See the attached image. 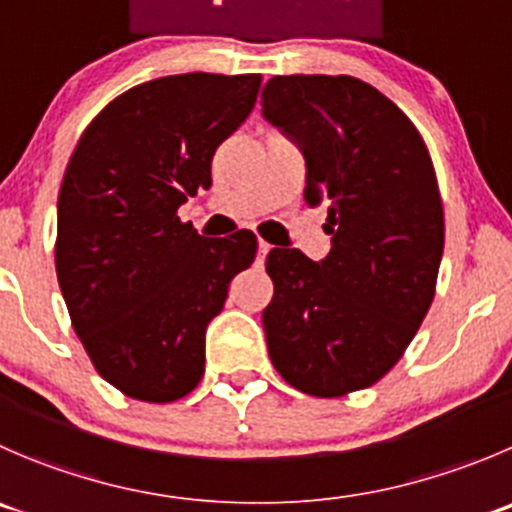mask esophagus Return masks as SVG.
I'll return each mask as SVG.
<instances>
[{
    "mask_svg": "<svg viewBox=\"0 0 512 512\" xmlns=\"http://www.w3.org/2000/svg\"><path fill=\"white\" fill-rule=\"evenodd\" d=\"M267 252H270V245H267L265 240H260V242H257V257H260V260H265V257H267Z\"/></svg>",
    "mask_w": 512,
    "mask_h": 512,
    "instance_id": "1",
    "label": "esophagus"
}]
</instances>
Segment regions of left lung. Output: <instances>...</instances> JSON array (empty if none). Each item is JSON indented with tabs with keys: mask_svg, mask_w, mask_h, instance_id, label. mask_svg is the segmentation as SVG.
Masks as SVG:
<instances>
[{
	"mask_svg": "<svg viewBox=\"0 0 512 512\" xmlns=\"http://www.w3.org/2000/svg\"><path fill=\"white\" fill-rule=\"evenodd\" d=\"M262 117L305 157L307 205L327 207L325 260L267 255V352L292 388L340 398L380 380L418 332L445 245L443 202L423 137L362 79L272 77Z\"/></svg>",
	"mask_w": 512,
	"mask_h": 512,
	"instance_id": "1",
	"label": "left lung"
}]
</instances>
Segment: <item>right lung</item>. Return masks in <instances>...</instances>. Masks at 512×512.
<instances>
[{"label":"right lung","instance_id":"right-lung-1","mask_svg":"<svg viewBox=\"0 0 512 512\" xmlns=\"http://www.w3.org/2000/svg\"><path fill=\"white\" fill-rule=\"evenodd\" d=\"M260 74L187 72L119 94L79 137L57 202L59 290L99 375L172 403L205 372V332L257 237H202L177 210L250 117Z\"/></svg>","mask_w":512,"mask_h":512}]
</instances>
